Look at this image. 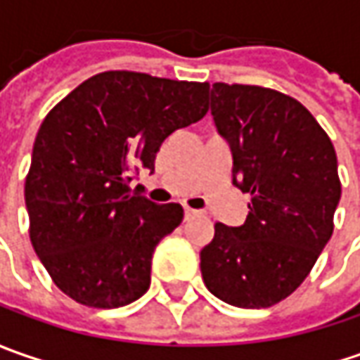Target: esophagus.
<instances>
[{
	"instance_id": "esophagus-1",
	"label": "esophagus",
	"mask_w": 360,
	"mask_h": 360,
	"mask_svg": "<svg viewBox=\"0 0 360 360\" xmlns=\"http://www.w3.org/2000/svg\"><path fill=\"white\" fill-rule=\"evenodd\" d=\"M200 214L198 210H194V208H184V218L190 220V218H196V216Z\"/></svg>"
}]
</instances>
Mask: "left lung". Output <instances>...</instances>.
Returning <instances> with one entry per match:
<instances>
[{"mask_svg": "<svg viewBox=\"0 0 360 360\" xmlns=\"http://www.w3.org/2000/svg\"><path fill=\"white\" fill-rule=\"evenodd\" d=\"M210 112L230 146L232 184L250 204L242 226L214 224L202 278L232 307L266 309L297 290L333 236L337 154L311 112L281 91L218 82Z\"/></svg>", "mask_w": 360, "mask_h": 360, "instance_id": "obj_1", "label": "left lung"}]
</instances>
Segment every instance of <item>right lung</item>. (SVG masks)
Instances as JSON below:
<instances>
[{"mask_svg":"<svg viewBox=\"0 0 360 360\" xmlns=\"http://www.w3.org/2000/svg\"><path fill=\"white\" fill-rule=\"evenodd\" d=\"M208 84L104 72L70 91L41 122L25 178L35 255L79 304L118 309L150 286L158 242L184 218L131 190L162 142L208 112Z\"/></svg>","mask_w":360,"mask_h":360,"instance_id":"add662e5","label":"right lung"}]
</instances>
